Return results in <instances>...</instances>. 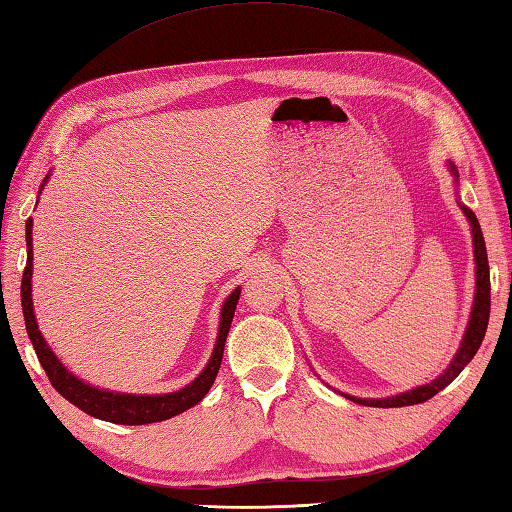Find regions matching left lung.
<instances>
[{"label": "left lung", "mask_w": 512, "mask_h": 512, "mask_svg": "<svg viewBox=\"0 0 512 512\" xmlns=\"http://www.w3.org/2000/svg\"><path fill=\"white\" fill-rule=\"evenodd\" d=\"M451 175L458 181V168L449 162ZM462 212L467 214V219L471 223V234H473V254H475V298H473V309L469 317V326L464 331L462 344L456 352V357L447 366V370L440 374L438 379L431 383L420 385V388H414L410 392H401L396 396H388V399H357V396L344 394L346 399L355 401L359 405H370V407H405V405H418L429 401L431 396H436L440 390H445L447 385L458 377V374L464 370V366L475 357V352L480 350V344L486 333L488 326V315H491V276H488V256H486V245H484V236H482V227L475 219V214L467 208L460 206Z\"/></svg>", "instance_id": "8db88e82"}]
</instances>
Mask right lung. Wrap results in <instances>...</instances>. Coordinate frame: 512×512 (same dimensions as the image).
<instances>
[{
	"mask_svg": "<svg viewBox=\"0 0 512 512\" xmlns=\"http://www.w3.org/2000/svg\"><path fill=\"white\" fill-rule=\"evenodd\" d=\"M45 181H48V177L43 179V186ZM26 249H28V260H26L24 278H21V311H24L26 331L34 346V352H37L39 363L43 366L45 374H48L54 390L59 392L63 399L76 405L78 410H83L85 414L107 420V423L146 425V423H160V420H168L181 412H186L208 394L221 368L225 339H227V333H230L241 287H236L230 295H227V300L221 306L217 344H214L208 366L203 368V372L195 381L188 383L186 388H181L177 392H168V394L109 392V390L94 388V385L74 377V374L59 361V357L54 355L52 348L48 346V342H45L39 331L37 317H34V306H32V219L26 221Z\"/></svg>",
	"mask_w": 512,
	"mask_h": 512,
	"instance_id": "1",
	"label": "right lung"
}]
</instances>
